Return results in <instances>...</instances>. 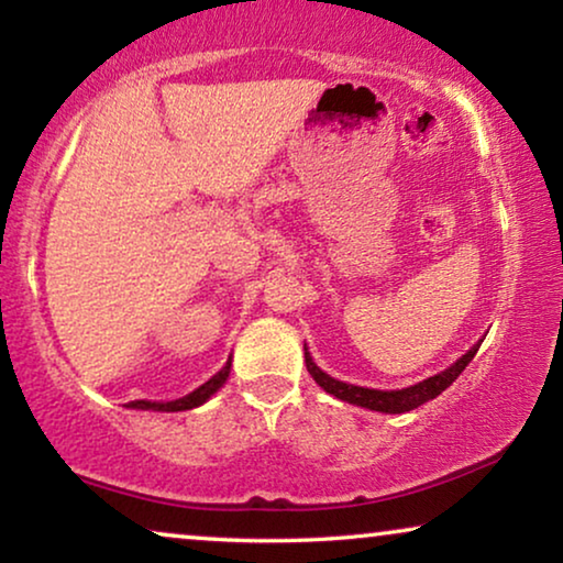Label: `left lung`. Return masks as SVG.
<instances>
[{
  "label": "left lung",
  "instance_id": "1",
  "mask_svg": "<svg viewBox=\"0 0 563 563\" xmlns=\"http://www.w3.org/2000/svg\"><path fill=\"white\" fill-rule=\"evenodd\" d=\"M477 350H479V344H474L472 350L462 354V357L451 364L449 369H443V372H439V375L423 379V383H418V385L402 387V390H372V387H360V385L342 383V379H334L331 375H327L321 367H316V362L311 360L308 350H306V367H308V372H311V377L316 379V383H319L323 390H327L329 395H334V398H339V400L352 402V406L369 408V410H379V413H408V410L423 406V402L433 400L437 395L446 390V387L454 383L459 375H462L466 364L474 360Z\"/></svg>",
  "mask_w": 563,
  "mask_h": 563
}]
</instances>
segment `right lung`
Returning <instances> with one entry per match:
<instances>
[{
  "label": "right lung",
  "instance_id": "obj_1",
  "mask_svg": "<svg viewBox=\"0 0 563 563\" xmlns=\"http://www.w3.org/2000/svg\"><path fill=\"white\" fill-rule=\"evenodd\" d=\"M229 369H232V357L227 360L224 367H221L217 375L211 379H206L201 387H196L194 393H188L186 398H178V400H170V402H153V400H132L130 408H137V410H165V413H176V410H191V408H199L203 406L206 400L211 398L213 393L219 390L221 385L227 383L229 377Z\"/></svg>",
  "mask_w": 563,
  "mask_h": 563
}]
</instances>
